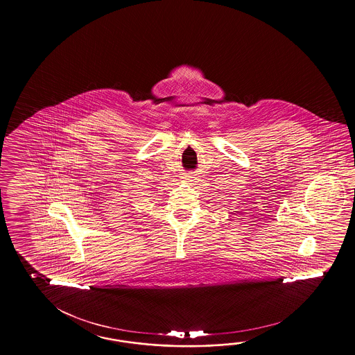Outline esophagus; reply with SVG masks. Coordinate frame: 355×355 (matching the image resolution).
<instances>
[{"instance_id": "esophagus-1", "label": "esophagus", "mask_w": 355, "mask_h": 355, "mask_svg": "<svg viewBox=\"0 0 355 355\" xmlns=\"http://www.w3.org/2000/svg\"><path fill=\"white\" fill-rule=\"evenodd\" d=\"M187 182H193V180H196V177L193 175H186Z\"/></svg>"}]
</instances>
